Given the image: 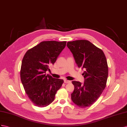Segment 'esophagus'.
<instances>
[{
    "instance_id": "34e87169",
    "label": "esophagus",
    "mask_w": 127,
    "mask_h": 127,
    "mask_svg": "<svg viewBox=\"0 0 127 127\" xmlns=\"http://www.w3.org/2000/svg\"><path fill=\"white\" fill-rule=\"evenodd\" d=\"M64 82L65 83H66V84L70 83H71V81L67 80H66V79H64Z\"/></svg>"
}]
</instances>
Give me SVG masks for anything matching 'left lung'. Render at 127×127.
Returning <instances> with one entry per match:
<instances>
[{
    "mask_svg": "<svg viewBox=\"0 0 127 127\" xmlns=\"http://www.w3.org/2000/svg\"><path fill=\"white\" fill-rule=\"evenodd\" d=\"M67 47L72 53L79 67L85 70L84 82L72 81L74 86L71 94L73 102L81 108L91 106L101 95L108 78V68L103 52L87 40L68 42Z\"/></svg>",
    "mask_w": 127,
    "mask_h": 127,
    "instance_id": "1",
    "label": "left lung"
}]
</instances>
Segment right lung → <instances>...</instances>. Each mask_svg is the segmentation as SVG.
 I'll return each instance as SVG.
<instances>
[{
    "label": "right lung",
    "mask_w": 127,
    "mask_h": 127,
    "mask_svg": "<svg viewBox=\"0 0 127 127\" xmlns=\"http://www.w3.org/2000/svg\"><path fill=\"white\" fill-rule=\"evenodd\" d=\"M66 42L43 41L28 50L22 59L20 77L25 92L35 105L40 107L53 101L63 79L46 74L64 48Z\"/></svg>",
    "instance_id": "add662e5"
}]
</instances>
